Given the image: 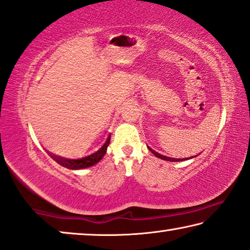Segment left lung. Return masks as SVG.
I'll return each mask as SVG.
<instances>
[{"label": "left lung", "mask_w": 250, "mask_h": 250, "mask_svg": "<svg viewBox=\"0 0 250 250\" xmlns=\"http://www.w3.org/2000/svg\"><path fill=\"white\" fill-rule=\"evenodd\" d=\"M148 149L150 150V152H152L154 155H155L156 157H159V159H162V160H164V161H170V162H180V161H185V160H187V159H173V157H167V156H164V155H161V154H159L157 152H155V150H153L152 148H149L148 147ZM191 159V157H190ZM189 160V159H188Z\"/></svg>", "instance_id": "left-lung-1"}]
</instances>
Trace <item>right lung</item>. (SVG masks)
I'll return each mask as SVG.
<instances>
[{
    "mask_svg": "<svg viewBox=\"0 0 250 250\" xmlns=\"http://www.w3.org/2000/svg\"><path fill=\"white\" fill-rule=\"evenodd\" d=\"M110 140H111V135H108L106 142H105L104 145L102 146L96 153L91 154V155L87 156V157H83V159H80V160L62 159V157L52 155L51 153H48V154H50V155L53 157V159L56 162H58L60 165H62V167H64L66 168H70V170H79V168H85V167H93L94 164L98 163V162L103 159L105 153H106V149H107L108 144H110Z\"/></svg>",
    "mask_w": 250,
    "mask_h": 250,
    "instance_id": "1",
    "label": "right lung"
}]
</instances>
